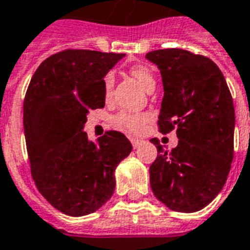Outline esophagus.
I'll return each instance as SVG.
<instances>
[{
  "mask_svg": "<svg viewBox=\"0 0 250 250\" xmlns=\"http://www.w3.org/2000/svg\"><path fill=\"white\" fill-rule=\"evenodd\" d=\"M131 143H132L133 148L136 149V148H139L140 144H142V140H140V139H131Z\"/></svg>",
  "mask_w": 250,
  "mask_h": 250,
  "instance_id": "obj_1",
  "label": "esophagus"
}]
</instances>
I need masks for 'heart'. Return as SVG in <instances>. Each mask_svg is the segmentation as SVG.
Returning <instances> with one entry per match:
<instances>
[{
	"mask_svg": "<svg viewBox=\"0 0 250 250\" xmlns=\"http://www.w3.org/2000/svg\"><path fill=\"white\" fill-rule=\"evenodd\" d=\"M129 73L138 80L140 85L148 93L155 89V74H153V72L148 66L142 65V64H136V65H132L129 68ZM114 81H115V79H114V74L112 73H107L104 76V87L106 95H110V93H111L112 86H114ZM148 121H149V117L146 115V114H127V112H121L119 115H117L114 123H115V125L119 129H123V131H127V132L139 133L142 132Z\"/></svg>",
	"mask_w": 250,
	"mask_h": 250,
	"instance_id": "1",
	"label": "heart"
}]
</instances>
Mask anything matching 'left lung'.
I'll use <instances>...</instances> for the list:
<instances>
[{"instance_id": "obj_1", "label": "left lung", "mask_w": 250, "mask_h": 250, "mask_svg": "<svg viewBox=\"0 0 250 250\" xmlns=\"http://www.w3.org/2000/svg\"><path fill=\"white\" fill-rule=\"evenodd\" d=\"M161 73L163 133L177 129L171 152L150 139L157 159L149 167L155 197L177 212L205 208L222 191L233 160L235 107L226 79L211 59L180 48L146 55Z\"/></svg>"}]
</instances>
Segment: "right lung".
<instances>
[{
	"label": "right lung",
	"mask_w": 250,
	"mask_h": 250,
	"mask_svg": "<svg viewBox=\"0 0 250 250\" xmlns=\"http://www.w3.org/2000/svg\"><path fill=\"white\" fill-rule=\"evenodd\" d=\"M125 53L65 49L32 76L23 104V128L32 178L59 211L83 216L115 190V169L132 150L118 131L95 142L83 131L89 110L104 107V79Z\"/></svg>",
	"instance_id": "right-lung-1"
}]
</instances>
